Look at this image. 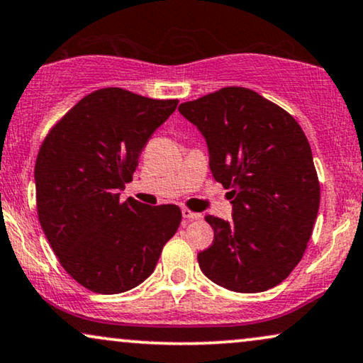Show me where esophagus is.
Wrapping results in <instances>:
<instances>
[{"mask_svg": "<svg viewBox=\"0 0 363 363\" xmlns=\"http://www.w3.org/2000/svg\"><path fill=\"white\" fill-rule=\"evenodd\" d=\"M182 218L186 219V221H196V219H201L203 216H201L199 213H192V211L189 209H182Z\"/></svg>", "mask_w": 363, "mask_h": 363, "instance_id": "esophagus-1", "label": "esophagus"}]
</instances>
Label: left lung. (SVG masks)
Instances as JSON below:
<instances>
[{"mask_svg":"<svg viewBox=\"0 0 363 363\" xmlns=\"http://www.w3.org/2000/svg\"><path fill=\"white\" fill-rule=\"evenodd\" d=\"M199 128L214 179L229 191L233 219L206 216L214 241L197 255L219 286L259 293L300 263L320 206V182L305 132L286 110L245 86L179 105Z\"/></svg>","mask_w":363,"mask_h":363,"instance_id":"8db88e82","label":"left lung"}]
</instances>
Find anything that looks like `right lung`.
Segmentation results:
<instances>
[{
    "mask_svg": "<svg viewBox=\"0 0 363 363\" xmlns=\"http://www.w3.org/2000/svg\"><path fill=\"white\" fill-rule=\"evenodd\" d=\"M177 104L117 86L95 90L41 144L35 164L40 224L63 269L90 291L116 295L140 284L181 224L174 204L121 203L142 149Z\"/></svg>",
    "mask_w": 363,
    "mask_h": 363,
    "instance_id": "obj_1",
    "label": "right lung"
}]
</instances>
